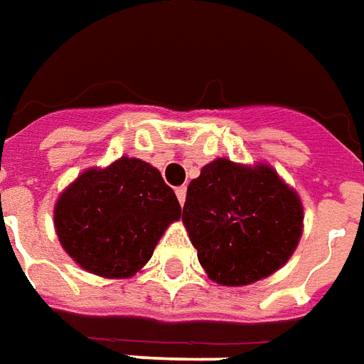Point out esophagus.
Here are the masks:
<instances>
[{
	"label": "esophagus",
	"mask_w": 364,
	"mask_h": 364,
	"mask_svg": "<svg viewBox=\"0 0 364 364\" xmlns=\"http://www.w3.org/2000/svg\"><path fill=\"white\" fill-rule=\"evenodd\" d=\"M175 195H177V198H179V203H185V197H187V189H185V187H177V189H175Z\"/></svg>",
	"instance_id": "esophagus-1"
}]
</instances>
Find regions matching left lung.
<instances>
[{
  "label": "left lung",
  "instance_id": "1",
  "mask_svg": "<svg viewBox=\"0 0 364 364\" xmlns=\"http://www.w3.org/2000/svg\"><path fill=\"white\" fill-rule=\"evenodd\" d=\"M183 224L208 279L245 287L290 259L302 237L304 208L269 164L216 158L189 183Z\"/></svg>",
  "mask_w": 364,
  "mask_h": 364
}]
</instances>
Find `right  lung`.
I'll list each match as a JSON object with an SVG mask.
<instances>
[{"mask_svg": "<svg viewBox=\"0 0 364 364\" xmlns=\"http://www.w3.org/2000/svg\"><path fill=\"white\" fill-rule=\"evenodd\" d=\"M179 218V200L161 173L128 156L85 169L54 205L60 245L80 267L103 279L134 277Z\"/></svg>", "mask_w": 364, "mask_h": 364, "instance_id": "right-lung-1", "label": "right lung"}]
</instances>
